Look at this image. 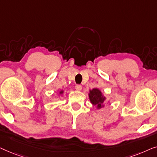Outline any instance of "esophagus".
<instances>
[{
    "mask_svg": "<svg viewBox=\"0 0 157 157\" xmlns=\"http://www.w3.org/2000/svg\"><path fill=\"white\" fill-rule=\"evenodd\" d=\"M75 89L78 90V91H81L82 89V85H77L75 86Z\"/></svg>",
    "mask_w": 157,
    "mask_h": 157,
    "instance_id": "obj_1",
    "label": "esophagus"
}]
</instances>
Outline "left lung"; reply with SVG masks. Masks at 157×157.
Returning <instances> with one entry per match:
<instances>
[{
  "mask_svg": "<svg viewBox=\"0 0 157 157\" xmlns=\"http://www.w3.org/2000/svg\"><path fill=\"white\" fill-rule=\"evenodd\" d=\"M89 98L91 103L93 105L96 106L98 109H100L104 107L102 104L104 101L106 100V98L98 88H94L92 90H90Z\"/></svg>",
  "mask_w": 157,
  "mask_h": 157,
  "instance_id": "1",
  "label": "left lung"
}]
</instances>
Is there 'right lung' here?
I'll use <instances>...</instances> for the list:
<instances>
[{"label":"right lung","instance_id":"right-lung-1","mask_svg":"<svg viewBox=\"0 0 157 157\" xmlns=\"http://www.w3.org/2000/svg\"><path fill=\"white\" fill-rule=\"evenodd\" d=\"M63 93V90H61V91H59V94H62Z\"/></svg>","mask_w":157,"mask_h":157}]
</instances>
